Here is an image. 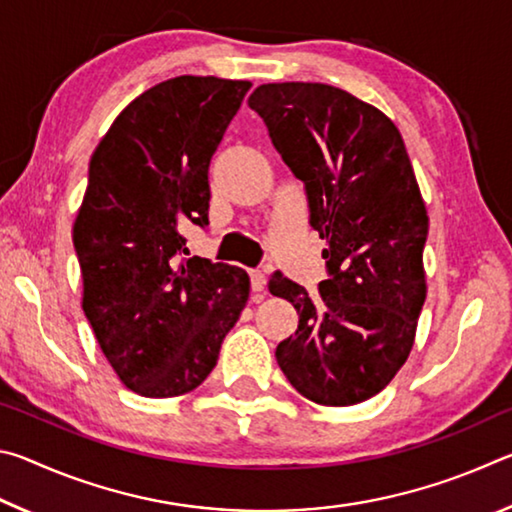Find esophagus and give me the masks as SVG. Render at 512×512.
<instances>
[{
  "instance_id": "1",
  "label": "esophagus",
  "mask_w": 512,
  "mask_h": 512,
  "mask_svg": "<svg viewBox=\"0 0 512 512\" xmlns=\"http://www.w3.org/2000/svg\"><path fill=\"white\" fill-rule=\"evenodd\" d=\"M250 287H253L257 296H262V293L266 291V273L264 271L250 273Z\"/></svg>"
}]
</instances>
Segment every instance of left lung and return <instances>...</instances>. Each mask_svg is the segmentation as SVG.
Listing matches in <instances>:
<instances>
[{
    "instance_id": "left-lung-1",
    "label": "left lung",
    "mask_w": 512,
    "mask_h": 512,
    "mask_svg": "<svg viewBox=\"0 0 512 512\" xmlns=\"http://www.w3.org/2000/svg\"><path fill=\"white\" fill-rule=\"evenodd\" d=\"M248 106L305 183L309 223L327 241L318 296L282 273L268 282L300 316L277 366L311 402L359 404L409 359L427 298L429 216L409 153L384 112L334 85L266 83Z\"/></svg>"
}]
</instances>
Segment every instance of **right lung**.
Returning <instances> with one entry per match:
<instances>
[{"instance_id":"1","label":"right lung","mask_w":512,"mask_h":512,"mask_svg":"<svg viewBox=\"0 0 512 512\" xmlns=\"http://www.w3.org/2000/svg\"><path fill=\"white\" fill-rule=\"evenodd\" d=\"M250 81L176 76L119 112L90 160L72 239L83 311L121 384L178 397L219 359L246 307L239 266L187 255L178 225H207V169Z\"/></svg>"}]
</instances>
